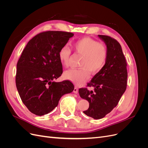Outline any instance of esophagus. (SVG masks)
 Wrapping results in <instances>:
<instances>
[{
  "mask_svg": "<svg viewBox=\"0 0 148 148\" xmlns=\"http://www.w3.org/2000/svg\"><path fill=\"white\" fill-rule=\"evenodd\" d=\"M78 92V88L77 86H75L74 88V89H73V92L75 93V94H77Z\"/></svg>",
  "mask_w": 148,
  "mask_h": 148,
  "instance_id": "1",
  "label": "esophagus"
}]
</instances>
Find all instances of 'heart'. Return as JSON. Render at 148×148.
<instances>
[{"label":"heart","mask_w":148,"mask_h":148,"mask_svg":"<svg viewBox=\"0 0 148 148\" xmlns=\"http://www.w3.org/2000/svg\"><path fill=\"white\" fill-rule=\"evenodd\" d=\"M75 52L83 56L80 60L78 69H71L66 71L65 78L77 85L86 82L89 77V71L96 74L104 67L107 57L106 47L90 38H83L73 44ZM71 49L66 46L60 48L59 58L65 66H69Z\"/></svg>","instance_id":"b5f03b06"}]
</instances>
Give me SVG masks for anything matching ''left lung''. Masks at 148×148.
I'll list each match as a JSON object with an SVG mask.
<instances>
[{
  "instance_id": "1",
  "label": "left lung",
  "mask_w": 148,
  "mask_h": 148,
  "mask_svg": "<svg viewBox=\"0 0 148 148\" xmlns=\"http://www.w3.org/2000/svg\"><path fill=\"white\" fill-rule=\"evenodd\" d=\"M106 44L107 57L102 69L97 73L87 86L79 89V96L89 103L83 113L94 119H101L117 106L127 84V62L119 42L108 36L98 35Z\"/></svg>"
}]
</instances>
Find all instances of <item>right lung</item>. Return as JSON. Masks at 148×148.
Returning <instances> with one entry per match:
<instances>
[{"label":"right lung","instance_id":"right-lung-1","mask_svg":"<svg viewBox=\"0 0 148 148\" xmlns=\"http://www.w3.org/2000/svg\"><path fill=\"white\" fill-rule=\"evenodd\" d=\"M72 33L49 31L35 36L28 42L16 65V86L21 99L36 115L51 112L61 97L73 91L69 80L55 82L62 74L59 52Z\"/></svg>","mask_w":148,"mask_h":148}]
</instances>
